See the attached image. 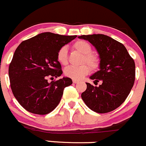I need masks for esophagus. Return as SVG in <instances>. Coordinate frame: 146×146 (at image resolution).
Returning a JSON list of instances; mask_svg holds the SVG:
<instances>
[{"label":"esophagus","mask_w":146,"mask_h":146,"mask_svg":"<svg viewBox=\"0 0 146 146\" xmlns=\"http://www.w3.org/2000/svg\"><path fill=\"white\" fill-rule=\"evenodd\" d=\"M73 83H74V84H77V83H78L79 82V81L78 80H73Z\"/></svg>","instance_id":"34e87169"}]
</instances>
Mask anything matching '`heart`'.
Here are the masks:
<instances>
[{
    "label": "heart",
    "mask_w": 146,
    "mask_h": 146,
    "mask_svg": "<svg viewBox=\"0 0 146 146\" xmlns=\"http://www.w3.org/2000/svg\"><path fill=\"white\" fill-rule=\"evenodd\" d=\"M73 48L84 55V62H87L93 69H97L99 66V58L96 55L91 54L92 48V46L90 45V43L86 41H83V40H79V41H77L75 43H74ZM56 57H57L58 62L61 64H67V48L66 46L62 47L58 51ZM90 70V66L87 64L79 66H69L64 69V74L66 77L71 79L80 80L82 79L84 76L88 74Z\"/></svg>",
    "instance_id": "heart-1"
}]
</instances>
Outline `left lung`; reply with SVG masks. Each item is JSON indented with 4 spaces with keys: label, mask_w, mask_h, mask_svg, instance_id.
Segmentation results:
<instances>
[{
    "label": "left lung",
    "mask_w": 146,
    "mask_h": 146,
    "mask_svg": "<svg viewBox=\"0 0 146 146\" xmlns=\"http://www.w3.org/2000/svg\"><path fill=\"white\" fill-rule=\"evenodd\" d=\"M96 48L100 58V70L90 76L99 87L87 84L82 99L92 110L106 113L118 108L125 100L134 84L135 65L123 44L103 34L82 35Z\"/></svg>",
    "instance_id": "left-lung-1"
}]
</instances>
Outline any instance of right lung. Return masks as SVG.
I'll return each mask as SVG.
<instances>
[{
    "instance_id": "add662e5",
    "label": "right lung",
    "mask_w": 146,
    "mask_h": 146,
    "mask_svg": "<svg viewBox=\"0 0 146 146\" xmlns=\"http://www.w3.org/2000/svg\"><path fill=\"white\" fill-rule=\"evenodd\" d=\"M77 36L41 33L19 44L9 65L12 92L21 105L30 112L46 115L59 105L64 89L72 84L64 77L48 82V77H60L57 52Z\"/></svg>"
}]
</instances>
